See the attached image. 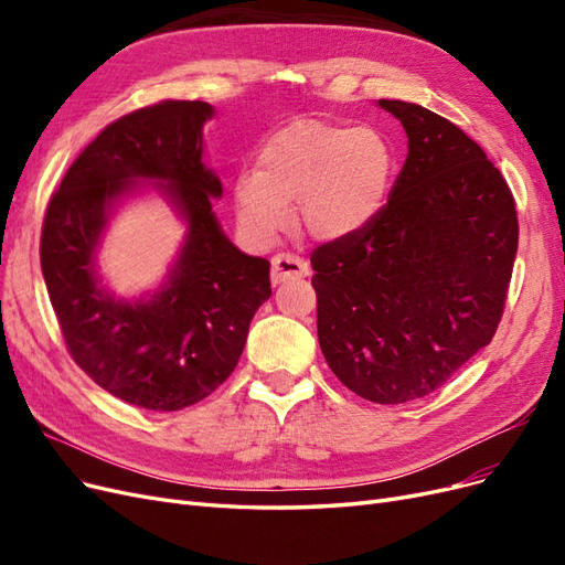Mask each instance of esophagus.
I'll list each match as a JSON object with an SVG mask.
<instances>
[{"mask_svg": "<svg viewBox=\"0 0 565 565\" xmlns=\"http://www.w3.org/2000/svg\"><path fill=\"white\" fill-rule=\"evenodd\" d=\"M309 276V264L295 254H276L270 259V282L280 285L292 278H306Z\"/></svg>", "mask_w": 565, "mask_h": 565, "instance_id": "34e87169", "label": "esophagus"}]
</instances>
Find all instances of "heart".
<instances>
[{"mask_svg":"<svg viewBox=\"0 0 565 565\" xmlns=\"http://www.w3.org/2000/svg\"><path fill=\"white\" fill-rule=\"evenodd\" d=\"M393 167L396 156L380 129L299 119L262 146L252 174L235 179V214L247 235L266 243L295 207L301 233L334 243L382 212Z\"/></svg>","mask_w":565,"mask_h":565,"instance_id":"obj_1","label":"heart"}]
</instances>
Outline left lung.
<instances>
[{
	"label": "left lung",
	"mask_w": 565,
	"mask_h": 565,
	"mask_svg": "<svg viewBox=\"0 0 565 565\" xmlns=\"http://www.w3.org/2000/svg\"><path fill=\"white\" fill-rule=\"evenodd\" d=\"M380 106L407 134L388 202L311 254L318 341L339 382L398 405L429 396L498 330L519 247L516 204L483 148L431 110Z\"/></svg>",
	"instance_id": "1"
}]
</instances>
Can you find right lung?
<instances>
[{"instance_id":"right-lung-1","label":"right lung","mask_w":565,"mask_h":565,"mask_svg":"<svg viewBox=\"0 0 565 565\" xmlns=\"http://www.w3.org/2000/svg\"><path fill=\"white\" fill-rule=\"evenodd\" d=\"M212 115L204 100H162L115 119L79 152L44 214L40 262L67 353L115 398L156 413L195 405L231 377L270 297V264L237 249L212 212L224 193L202 162ZM141 180L157 181L189 233L159 292L127 302L97 285L95 247L114 202Z\"/></svg>"}]
</instances>
